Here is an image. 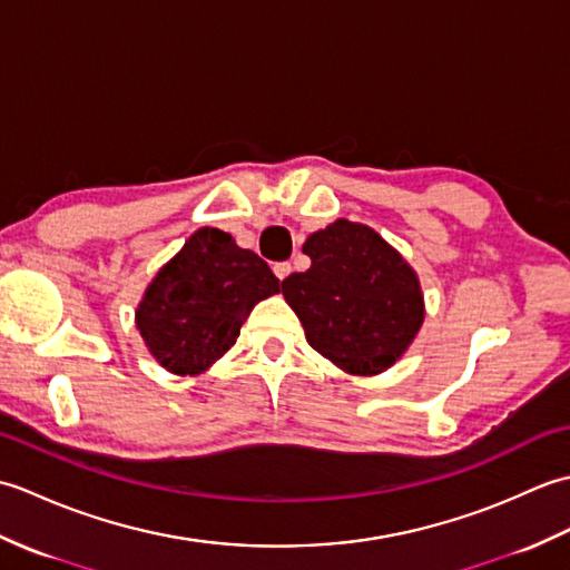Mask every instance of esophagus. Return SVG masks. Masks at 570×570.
<instances>
[{
    "mask_svg": "<svg viewBox=\"0 0 570 570\" xmlns=\"http://www.w3.org/2000/svg\"><path fill=\"white\" fill-rule=\"evenodd\" d=\"M274 274H276V278H282V282H284V278L292 274V264H288V262H276L274 264Z\"/></svg>",
    "mask_w": 570,
    "mask_h": 570,
    "instance_id": "obj_1",
    "label": "esophagus"
}]
</instances>
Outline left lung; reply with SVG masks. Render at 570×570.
<instances>
[{"label": "left lung", "instance_id": "8db88e82", "mask_svg": "<svg viewBox=\"0 0 570 570\" xmlns=\"http://www.w3.org/2000/svg\"><path fill=\"white\" fill-rule=\"evenodd\" d=\"M311 269L286 276L282 294L313 350L353 374L394 365L423 323L414 269L374 229L337 220L313 233Z\"/></svg>", "mask_w": 570, "mask_h": 570}]
</instances>
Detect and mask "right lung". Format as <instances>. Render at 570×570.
Instances as JSON below:
<instances>
[{"label":"right lung","mask_w":570,"mask_h":570,"mask_svg":"<svg viewBox=\"0 0 570 570\" xmlns=\"http://www.w3.org/2000/svg\"><path fill=\"white\" fill-rule=\"evenodd\" d=\"M278 288L262 257L223 229L203 227L156 274L137 328L166 370L198 374L235 345L254 304Z\"/></svg>","instance_id":"add662e5"}]
</instances>
